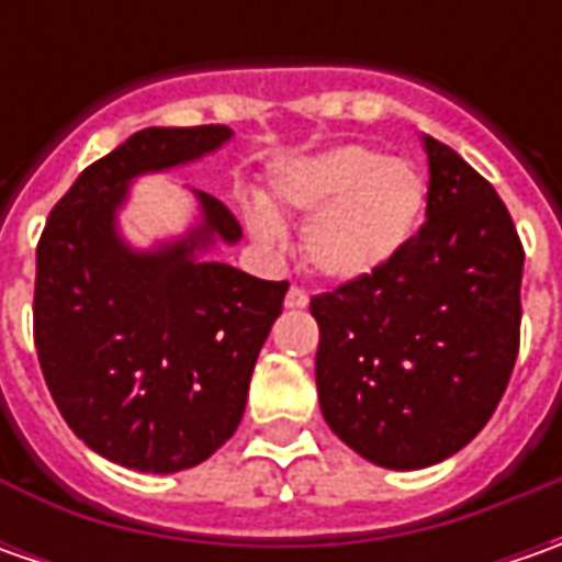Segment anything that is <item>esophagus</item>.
<instances>
[{
  "mask_svg": "<svg viewBox=\"0 0 562 562\" xmlns=\"http://www.w3.org/2000/svg\"><path fill=\"white\" fill-rule=\"evenodd\" d=\"M306 303H310V293L300 291V288H291L288 296H284V306H288V310H303Z\"/></svg>",
  "mask_w": 562,
  "mask_h": 562,
  "instance_id": "obj_1",
  "label": "esophagus"
}]
</instances>
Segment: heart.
Here are the masks:
<instances>
[{"label": "heart", "mask_w": 562, "mask_h": 562, "mask_svg": "<svg viewBox=\"0 0 562 562\" xmlns=\"http://www.w3.org/2000/svg\"><path fill=\"white\" fill-rule=\"evenodd\" d=\"M269 196L274 209L310 218L303 252L318 274L359 281L397 259L416 237L428 184L413 162L347 143L281 165ZM249 227L262 244L281 240V225L262 203L249 205Z\"/></svg>", "instance_id": "1"}]
</instances>
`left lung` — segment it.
I'll list each match as a JSON object with an SVG mask.
<instances>
[{"label":"left lung","instance_id":"left-lung-1","mask_svg":"<svg viewBox=\"0 0 562 562\" xmlns=\"http://www.w3.org/2000/svg\"><path fill=\"white\" fill-rule=\"evenodd\" d=\"M425 225L369 278L318 293L322 416L362 460L425 469L472 441L519 353L522 244L494 187L435 137Z\"/></svg>","mask_w":562,"mask_h":562}]
</instances>
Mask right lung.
<instances>
[{
	"label": "right lung",
	"instance_id": "right-lung-1",
	"mask_svg": "<svg viewBox=\"0 0 562 562\" xmlns=\"http://www.w3.org/2000/svg\"><path fill=\"white\" fill-rule=\"evenodd\" d=\"M234 131L146 127L83 168L36 247L33 340L68 428L99 457L137 472H181L237 431L256 357L288 281L205 262L237 244L225 203L193 190L200 225L153 249L119 231L131 181L196 162Z\"/></svg>",
	"mask_w": 562,
	"mask_h": 562
}]
</instances>
